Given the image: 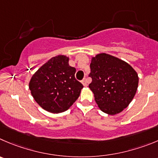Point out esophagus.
Instances as JSON below:
<instances>
[{
  "mask_svg": "<svg viewBox=\"0 0 158 158\" xmlns=\"http://www.w3.org/2000/svg\"><path fill=\"white\" fill-rule=\"evenodd\" d=\"M81 83L83 84V85L85 87L88 86V82H87V79H86V78H85V79H83V80H82Z\"/></svg>",
  "mask_w": 158,
  "mask_h": 158,
  "instance_id": "obj_1",
  "label": "esophagus"
}]
</instances>
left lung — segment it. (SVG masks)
Returning <instances> with one entry per match:
<instances>
[{
  "label": "left lung",
  "instance_id": "left-lung-1",
  "mask_svg": "<svg viewBox=\"0 0 158 158\" xmlns=\"http://www.w3.org/2000/svg\"><path fill=\"white\" fill-rule=\"evenodd\" d=\"M89 85L99 109L113 115L121 112L136 94L139 77L129 64L107 53L91 58Z\"/></svg>",
  "mask_w": 158,
  "mask_h": 158
}]
</instances>
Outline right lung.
Returning <instances> with one entry per match:
<instances>
[{"instance_id": "add662e5", "label": "right lung", "mask_w": 158, "mask_h": 158, "mask_svg": "<svg viewBox=\"0 0 158 158\" xmlns=\"http://www.w3.org/2000/svg\"><path fill=\"white\" fill-rule=\"evenodd\" d=\"M75 72L76 69L69 65V57L64 55L52 57L31 77L28 85L31 95L47 112H65L83 88L75 78Z\"/></svg>"}]
</instances>
